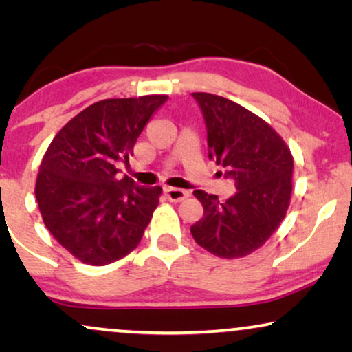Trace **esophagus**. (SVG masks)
Masks as SVG:
<instances>
[{
	"instance_id": "esophagus-1",
	"label": "esophagus",
	"mask_w": 352,
	"mask_h": 352,
	"mask_svg": "<svg viewBox=\"0 0 352 352\" xmlns=\"http://www.w3.org/2000/svg\"><path fill=\"white\" fill-rule=\"evenodd\" d=\"M163 192H165L168 200H171V201H182L189 197V192L182 190V189H176V187H165Z\"/></svg>"
}]
</instances>
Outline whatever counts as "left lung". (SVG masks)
Returning <instances> with one entry per match:
<instances>
[{
    "instance_id": "left-lung-1",
    "label": "left lung",
    "mask_w": 352,
    "mask_h": 352,
    "mask_svg": "<svg viewBox=\"0 0 352 352\" xmlns=\"http://www.w3.org/2000/svg\"><path fill=\"white\" fill-rule=\"evenodd\" d=\"M204 115L208 158L224 166L237 192L226 201L194 190L204 216L190 226L195 242L221 258H242L263 247L285 218L293 157L266 122L232 100L192 93ZM223 175V173H221Z\"/></svg>"
}]
</instances>
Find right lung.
<instances>
[{"instance_id":"right-lung-1","label":"right lung","mask_w":352,"mask_h":352,"mask_svg":"<svg viewBox=\"0 0 352 352\" xmlns=\"http://www.w3.org/2000/svg\"><path fill=\"white\" fill-rule=\"evenodd\" d=\"M168 96L99 100L72 118L43 157L35 195L54 239L81 263L105 266L141 242L162 194L117 176Z\"/></svg>"}]
</instances>
